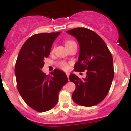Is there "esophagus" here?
Here are the masks:
<instances>
[{
    "mask_svg": "<svg viewBox=\"0 0 131 131\" xmlns=\"http://www.w3.org/2000/svg\"><path fill=\"white\" fill-rule=\"evenodd\" d=\"M66 75H67V77H68V78H69V73L68 72H66Z\"/></svg>",
    "mask_w": 131,
    "mask_h": 131,
    "instance_id": "34e87169",
    "label": "esophagus"
}]
</instances>
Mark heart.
<instances>
[{
  "instance_id": "heart-1",
  "label": "heart",
  "mask_w": 131,
  "mask_h": 131,
  "mask_svg": "<svg viewBox=\"0 0 131 131\" xmlns=\"http://www.w3.org/2000/svg\"><path fill=\"white\" fill-rule=\"evenodd\" d=\"M73 43H75V42L72 40H66V42H65V44H66V47H69V46H70V45H71L72 44H73ZM58 66L63 69H68V64H67V63L64 62H60V63H58Z\"/></svg>"
}]
</instances>
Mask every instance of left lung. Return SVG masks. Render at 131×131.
<instances>
[{
    "instance_id": "1",
    "label": "left lung",
    "mask_w": 131,
    "mask_h": 131,
    "mask_svg": "<svg viewBox=\"0 0 131 131\" xmlns=\"http://www.w3.org/2000/svg\"><path fill=\"white\" fill-rule=\"evenodd\" d=\"M66 32L79 44V56L74 70H87L83 79L75 74L69 75L70 81L76 86L72 99L80 106H95L106 98L114 77L112 54L102 39L92 30L77 27Z\"/></svg>"
}]
</instances>
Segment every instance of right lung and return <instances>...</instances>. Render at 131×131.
Wrapping results in <instances>:
<instances>
[{"mask_svg": "<svg viewBox=\"0 0 131 131\" xmlns=\"http://www.w3.org/2000/svg\"><path fill=\"white\" fill-rule=\"evenodd\" d=\"M60 32L39 33L31 36L19 51L15 66L19 93L29 107L45 112L56 105L58 94L68 81L66 74L54 69L47 75L42 71L45 58L48 57L52 45Z\"/></svg>", "mask_w": 131, "mask_h": 131, "instance_id": "right-lung-1", "label": "right lung"}]
</instances>
